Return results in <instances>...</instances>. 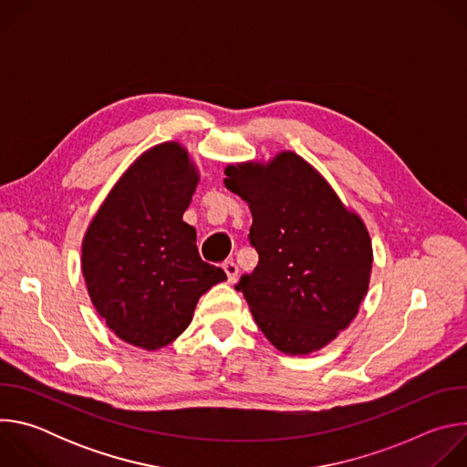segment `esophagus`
<instances>
[{"instance_id":"34e87169","label":"esophagus","mask_w":467,"mask_h":467,"mask_svg":"<svg viewBox=\"0 0 467 467\" xmlns=\"http://www.w3.org/2000/svg\"><path fill=\"white\" fill-rule=\"evenodd\" d=\"M223 270L227 274V281L229 283H234L238 279V265H236V262H233V260L223 262Z\"/></svg>"}]
</instances>
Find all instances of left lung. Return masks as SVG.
<instances>
[{"instance_id":"obj_1","label":"left lung","mask_w":467,"mask_h":467,"mask_svg":"<svg viewBox=\"0 0 467 467\" xmlns=\"http://www.w3.org/2000/svg\"><path fill=\"white\" fill-rule=\"evenodd\" d=\"M225 186L249 205L258 264L234 286L281 353L310 355L357 317L373 249L362 218L294 151L225 168Z\"/></svg>"}]
</instances>
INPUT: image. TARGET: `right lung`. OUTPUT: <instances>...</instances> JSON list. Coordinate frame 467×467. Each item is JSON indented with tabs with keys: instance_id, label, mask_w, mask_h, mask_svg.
Instances as JSON below:
<instances>
[{
	"instance_id": "add662e5",
	"label": "right lung",
	"mask_w": 467,
	"mask_h": 467,
	"mask_svg": "<svg viewBox=\"0 0 467 467\" xmlns=\"http://www.w3.org/2000/svg\"><path fill=\"white\" fill-rule=\"evenodd\" d=\"M199 173L186 148L144 151L112 186L81 247V270L98 314L114 335L157 351L190 325L207 290L227 279L202 260L182 222Z\"/></svg>"
}]
</instances>
